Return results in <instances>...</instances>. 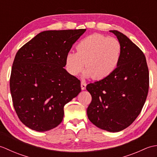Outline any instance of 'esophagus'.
I'll list each match as a JSON object with an SVG mask.
<instances>
[{"instance_id":"34e87169","label":"esophagus","mask_w":157,"mask_h":157,"mask_svg":"<svg viewBox=\"0 0 157 157\" xmlns=\"http://www.w3.org/2000/svg\"><path fill=\"white\" fill-rule=\"evenodd\" d=\"M86 87V83L85 82H84V81H82V82H81V88H82V90H85Z\"/></svg>"}]
</instances>
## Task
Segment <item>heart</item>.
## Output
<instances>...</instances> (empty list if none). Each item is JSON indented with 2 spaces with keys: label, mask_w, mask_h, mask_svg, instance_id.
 <instances>
[{
  "label": "heart",
  "mask_w": 157,
  "mask_h": 157,
  "mask_svg": "<svg viewBox=\"0 0 157 157\" xmlns=\"http://www.w3.org/2000/svg\"><path fill=\"white\" fill-rule=\"evenodd\" d=\"M77 52H69L65 64L68 71L78 75L86 66L85 75L96 80L107 78L121 60L122 47L117 39L94 34L82 39L76 45Z\"/></svg>",
  "instance_id": "1"
}]
</instances>
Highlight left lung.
<instances>
[{
    "label": "left lung",
    "instance_id": "1",
    "mask_svg": "<svg viewBox=\"0 0 157 157\" xmlns=\"http://www.w3.org/2000/svg\"><path fill=\"white\" fill-rule=\"evenodd\" d=\"M111 32L121 43V60L107 78L86 86L92 96L87 115L98 128L117 132L131 125L140 113L148 92L149 72L138 46L122 33Z\"/></svg>",
    "mask_w": 157,
    "mask_h": 157
}]
</instances>
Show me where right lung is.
I'll use <instances>...</instances> for the list:
<instances>
[{
	"instance_id": "right-lung-1",
	"label": "right lung",
	"mask_w": 157,
	"mask_h": 157,
	"mask_svg": "<svg viewBox=\"0 0 157 157\" xmlns=\"http://www.w3.org/2000/svg\"><path fill=\"white\" fill-rule=\"evenodd\" d=\"M86 30L42 32L17 52L10 90L17 115L29 128H56L63 121L64 106L81 92L80 80L63 67L67 55Z\"/></svg>"
}]
</instances>
